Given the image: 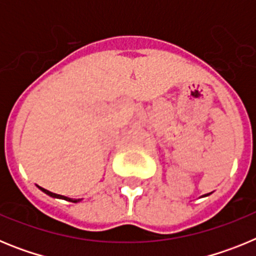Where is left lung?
<instances>
[{
  "instance_id": "obj_1",
  "label": "left lung",
  "mask_w": 256,
  "mask_h": 256,
  "mask_svg": "<svg viewBox=\"0 0 256 256\" xmlns=\"http://www.w3.org/2000/svg\"><path fill=\"white\" fill-rule=\"evenodd\" d=\"M210 194H212V192H210ZM210 194H206V195H202V196H201V198H206V196H209Z\"/></svg>"
}]
</instances>
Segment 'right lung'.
<instances>
[{
    "label": "right lung",
    "instance_id": "obj_1",
    "mask_svg": "<svg viewBox=\"0 0 256 256\" xmlns=\"http://www.w3.org/2000/svg\"><path fill=\"white\" fill-rule=\"evenodd\" d=\"M37 187L40 190V191L44 192L46 195L51 196V198H61V200L70 201V202H79V201H82V198H66V196H62V195H58V194H54V192L48 191V190L44 188V187H40V186H37Z\"/></svg>",
    "mask_w": 256,
    "mask_h": 256
}]
</instances>
